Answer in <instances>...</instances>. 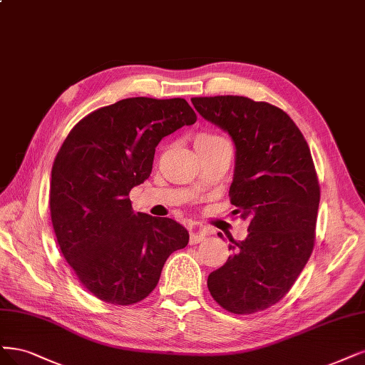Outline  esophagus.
Wrapping results in <instances>:
<instances>
[{
    "label": "esophagus",
    "mask_w": 365,
    "mask_h": 365,
    "mask_svg": "<svg viewBox=\"0 0 365 365\" xmlns=\"http://www.w3.org/2000/svg\"><path fill=\"white\" fill-rule=\"evenodd\" d=\"M205 238V234L200 231V230H197V228H193L192 231H190V245H197V243H200Z\"/></svg>",
    "instance_id": "34e87169"
}]
</instances>
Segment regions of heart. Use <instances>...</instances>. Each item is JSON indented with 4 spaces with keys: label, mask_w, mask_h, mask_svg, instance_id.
Listing matches in <instances>:
<instances>
[{
    "label": "heart",
    "mask_w": 365,
    "mask_h": 365,
    "mask_svg": "<svg viewBox=\"0 0 365 365\" xmlns=\"http://www.w3.org/2000/svg\"><path fill=\"white\" fill-rule=\"evenodd\" d=\"M217 140H222V137L217 135V134H212V133H197L195 134L193 137V145L196 149L202 148L205 145H210V143H215Z\"/></svg>",
    "instance_id": "obj_1"
}]
</instances>
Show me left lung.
Here are the masks:
<instances>
[{"instance_id":"8db88e82","label":"left lung","mask_w":365,"mask_h":365,"mask_svg":"<svg viewBox=\"0 0 365 365\" xmlns=\"http://www.w3.org/2000/svg\"><path fill=\"white\" fill-rule=\"evenodd\" d=\"M192 103L231 135L232 212L249 223L247 237L210 273L208 290L226 311L254 314L279 302L311 257L320 202L311 150L292 118L269 103L232 95Z\"/></svg>"}]
</instances>
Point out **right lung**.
Returning <instances> with one entry per match:
<instances>
[{"instance_id":"add662e5","label":"right lung","mask_w":365,"mask_h":365,"mask_svg":"<svg viewBox=\"0 0 365 365\" xmlns=\"http://www.w3.org/2000/svg\"><path fill=\"white\" fill-rule=\"evenodd\" d=\"M196 119L182 98H127L83 118L56 155L49 210L57 243L84 288L107 304L140 302L169 255L188 243L182 225L134 212L128 195L149 178L163 137Z\"/></svg>"}]
</instances>
